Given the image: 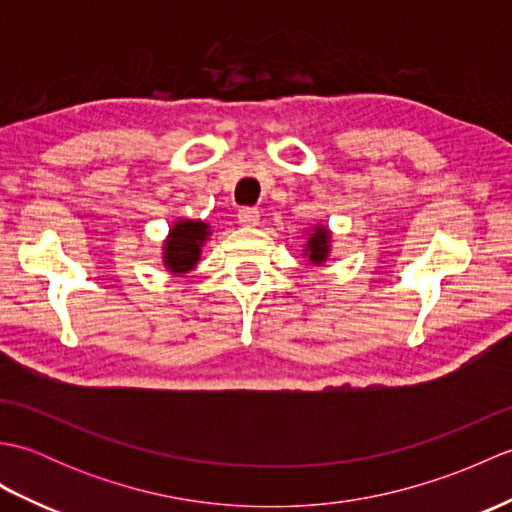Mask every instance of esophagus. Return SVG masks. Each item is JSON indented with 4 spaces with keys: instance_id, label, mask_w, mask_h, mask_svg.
<instances>
[{
    "instance_id": "obj_1",
    "label": "esophagus",
    "mask_w": 512,
    "mask_h": 512,
    "mask_svg": "<svg viewBox=\"0 0 512 512\" xmlns=\"http://www.w3.org/2000/svg\"><path fill=\"white\" fill-rule=\"evenodd\" d=\"M237 217H239V222H242V224L255 226L259 222V211L253 209V206H244V209H239Z\"/></svg>"
}]
</instances>
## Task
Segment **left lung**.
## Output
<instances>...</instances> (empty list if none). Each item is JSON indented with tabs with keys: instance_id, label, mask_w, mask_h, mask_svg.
Wrapping results in <instances>:
<instances>
[{
	"instance_id": "left-lung-1",
	"label": "left lung",
	"mask_w": 512,
	"mask_h": 512,
	"mask_svg": "<svg viewBox=\"0 0 512 512\" xmlns=\"http://www.w3.org/2000/svg\"><path fill=\"white\" fill-rule=\"evenodd\" d=\"M303 255L308 257V262L314 266H321L330 255V231L325 226H314L308 237L306 250Z\"/></svg>"
}]
</instances>
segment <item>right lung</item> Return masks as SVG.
<instances>
[{
    "label": "right lung",
    "mask_w": 512,
    "mask_h": 512,
    "mask_svg": "<svg viewBox=\"0 0 512 512\" xmlns=\"http://www.w3.org/2000/svg\"><path fill=\"white\" fill-rule=\"evenodd\" d=\"M211 235V226L200 220H178L162 244V262L173 275H184L200 262V253L206 239Z\"/></svg>",
    "instance_id": "obj_1"
}]
</instances>
